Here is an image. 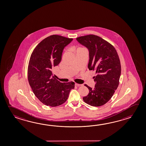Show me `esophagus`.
I'll return each mask as SVG.
<instances>
[{
	"instance_id": "esophagus-1",
	"label": "esophagus",
	"mask_w": 146,
	"mask_h": 146,
	"mask_svg": "<svg viewBox=\"0 0 146 146\" xmlns=\"http://www.w3.org/2000/svg\"><path fill=\"white\" fill-rule=\"evenodd\" d=\"M75 85L76 86H82L83 85H82V84H77V83H75Z\"/></svg>"
}]
</instances>
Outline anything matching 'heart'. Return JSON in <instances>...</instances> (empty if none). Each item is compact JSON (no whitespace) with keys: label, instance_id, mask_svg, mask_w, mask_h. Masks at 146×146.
I'll list each match as a JSON object with an SVG mask.
<instances>
[{"label":"heart","instance_id":"b5f03b06","mask_svg":"<svg viewBox=\"0 0 146 146\" xmlns=\"http://www.w3.org/2000/svg\"><path fill=\"white\" fill-rule=\"evenodd\" d=\"M84 50V48H81V47H80V48H78L77 49V50Z\"/></svg>","mask_w":146,"mask_h":146}]
</instances>
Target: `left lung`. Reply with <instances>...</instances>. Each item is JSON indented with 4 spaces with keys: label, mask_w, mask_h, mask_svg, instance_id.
<instances>
[{
    "label": "left lung",
    "mask_w": 146,
    "mask_h": 146,
    "mask_svg": "<svg viewBox=\"0 0 146 146\" xmlns=\"http://www.w3.org/2000/svg\"><path fill=\"white\" fill-rule=\"evenodd\" d=\"M89 52V70L96 71L95 87L86 84L89 92L83 97L86 103L92 106H101L110 101L119 84L121 64L118 53L113 45L99 36L89 35L76 38Z\"/></svg>",
    "instance_id": "1"
}]
</instances>
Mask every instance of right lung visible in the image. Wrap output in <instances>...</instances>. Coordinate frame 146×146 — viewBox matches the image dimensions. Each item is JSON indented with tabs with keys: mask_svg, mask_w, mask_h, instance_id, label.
<instances>
[{
	"mask_svg": "<svg viewBox=\"0 0 146 146\" xmlns=\"http://www.w3.org/2000/svg\"><path fill=\"white\" fill-rule=\"evenodd\" d=\"M73 38L54 35L43 39L33 50L28 66V80L33 94L41 102L51 107L66 102L74 89L73 82L61 83L52 70L60 62L64 47Z\"/></svg>",
	"mask_w": 146,
	"mask_h": 146,
	"instance_id": "add662e5",
	"label": "right lung"
}]
</instances>
